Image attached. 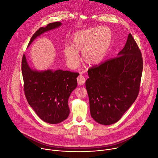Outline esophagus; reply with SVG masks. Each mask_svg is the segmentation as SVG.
I'll use <instances>...</instances> for the list:
<instances>
[{"instance_id":"1","label":"esophagus","mask_w":158,"mask_h":158,"mask_svg":"<svg viewBox=\"0 0 158 158\" xmlns=\"http://www.w3.org/2000/svg\"><path fill=\"white\" fill-rule=\"evenodd\" d=\"M77 81L80 85H83L85 82V77L81 75H80L77 78Z\"/></svg>"}]
</instances>
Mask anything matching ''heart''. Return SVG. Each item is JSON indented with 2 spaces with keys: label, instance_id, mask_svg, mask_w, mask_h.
I'll use <instances>...</instances> for the list:
<instances>
[{
  "label": "heart",
  "instance_id": "heart-1",
  "mask_svg": "<svg viewBox=\"0 0 158 158\" xmlns=\"http://www.w3.org/2000/svg\"><path fill=\"white\" fill-rule=\"evenodd\" d=\"M112 33L104 27L90 28L76 32L71 42L63 51L66 63L75 68L80 63L79 52H81L83 62L90 66L99 64L105 57L110 47Z\"/></svg>",
  "mask_w": 158,
  "mask_h": 158
}]
</instances>
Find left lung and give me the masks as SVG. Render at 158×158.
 <instances>
[{"label": "left lung", "mask_w": 158, "mask_h": 158, "mask_svg": "<svg viewBox=\"0 0 158 158\" xmlns=\"http://www.w3.org/2000/svg\"><path fill=\"white\" fill-rule=\"evenodd\" d=\"M142 69L141 52L129 33L117 57L88 70L85 86L96 122L110 125L120 119L137 98Z\"/></svg>", "instance_id": "1"}]
</instances>
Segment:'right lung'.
Returning a JSON list of instances; mask_svg holds the SVG:
<instances>
[{"mask_svg":"<svg viewBox=\"0 0 158 158\" xmlns=\"http://www.w3.org/2000/svg\"><path fill=\"white\" fill-rule=\"evenodd\" d=\"M62 25L57 21L41 27L31 37L28 47L42 34ZM24 90L30 106L37 116L50 124H57L69 116L68 99L77 87L78 73L62 69H31L24 54L21 63Z\"/></svg>","mask_w":158,"mask_h":158,"instance_id":"1","label":"right lung"}]
</instances>
